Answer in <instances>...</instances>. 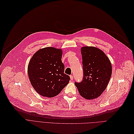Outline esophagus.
<instances>
[{"label":"esophagus","instance_id":"34e87169","mask_svg":"<svg viewBox=\"0 0 134 134\" xmlns=\"http://www.w3.org/2000/svg\"><path fill=\"white\" fill-rule=\"evenodd\" d=\"M70 79H71V81L73 80V76H72V75H70Z\"/></svg>","mask_w":134,"mask_h":134}]
</instances>
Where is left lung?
Returning a JSON list of instances; mask_svg holds the SVG:
<instances>
[{"label": "left lung", "instance_id": "8db88e82", "mask_svg": "<svg viewBox=\"0 0 134 134\" xmlns=\"http://www.w3.org/2000/svg\"><path fill=\"white\" fill-rule=\"evenodd\" d=\"M83 77L75 85L81 96L87 100L96 99L105 90L112 75L109 58L100 49L93 46L81 47Z\"/></svg>", "mask_w": 134, "mask_h": 134}]
</instances>
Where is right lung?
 <instances>
[{"label":"right lung","mask_w":134,"mask_h":134,"mask_svg":"<svg viewBox=\"0 0 134 134\" xmlns=\"http://www.w3.org/2000/svg\"><path fill=\"white\" fill-rule=\"evenodd\" d=\"M62 54L61 49L44 47L36 51L29 62L28 75L30 83L42 97L57 96L70 80L64 74Z\"/></svg>","instance_id":"1"}]
</instances>
